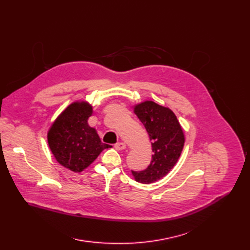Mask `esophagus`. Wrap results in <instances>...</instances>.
<instances>
[{"mask_svg": "<svg viewBox=\"0 0 250 250\" xmlns=\"http://www.w3.org/2000/svg\"><path fill=\"white\" fill-rule=\"evenodd\" d=\"M115 148L117 150H125L126 148V146H125V144H124V142H118V144L115 145Z\"/></svg>", "mask_w": 250, "mask_h": 250, "instance_id": "1", "label": "esophagus"}]
</instances>
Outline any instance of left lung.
I'll list each match as a JSON object with an SVG mask.
<instances>
[{
    "instance_id": "1",
    "label": "left lung",
    "mask_w": 250,
    "mask_h": 250,
    "mask_svg": "<svg viewBox=\"0 0 250 250\" xmlns=\"http://www.w3.org/2000/svg\"><path fill=\"white\" fill-rule=\"evenodd\" d=\"M134 114L149 135L153 155L146 169L131 173L137 182L150 184L162 179L177 163L185 136L175 114L152 101L134 105Z\"/></svg>"
}]
</instances>
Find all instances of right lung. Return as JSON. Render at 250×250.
Here are the masks:
<instances>
[{"instance_id": "1", "label": "right lung", "mask_w": 250, "mask_h": 250, "mask_svg": "<svg viewBox=\"0 0 250 250\" xmlns=\"http://www.w3.org/2000/svg\"><path fill=\"white\" fill-rule=\"evenodd\" d=\"M92 114L93 108L87 102H75L58 116L47 133L49 148L57 162L76 173L86 169L109 147L88 125Z\"/></svg>"}]
</instances>
